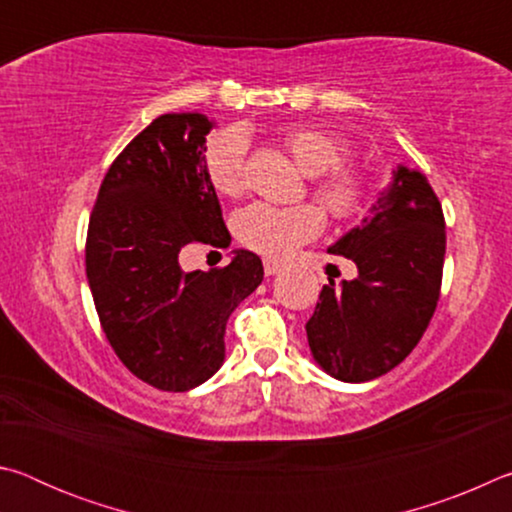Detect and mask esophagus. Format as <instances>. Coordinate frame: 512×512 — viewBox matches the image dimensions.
<instances>
[{
  "label": "esophagus",
  "instance_id": "1",
  "mask_svg": "<svg viewBox=\"0 0 512 512\" xmlns=\"http://www.w3.org/2000/svg\"><path fill=\"white\" fill-rule=\"evenodd\" d=\"M282 271V262H277V259H264V273L266 275H277Z\"/></svg>",
  "mask_w": 512,
  "mask_h": 512
}]
</instances>
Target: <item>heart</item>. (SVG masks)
Returning a JSON list of instances; mask_svg holds the SVG:
<instances>
[{
  "mask_svg": "<svg viewBox=\"0 0 512 512\" xmlns=\"http://www.w3.org/2000/svg\"><path fill=\"white\" fill-rule=\"evenodd\" d=\"M280 142L298 167L314 178L311 194L334 219L350 221L363 212L368 203V178L359 167L345 162L350 158L348 140L316 126H289L280 133ZM203 171L219 196L235 198L244 192V135L223 131L212 137L203 149ZM232 228L246 248L268 259H282L323 232L325 214L311 203L293 207L253 203L235 214Z\"/></svg>",
  "mask_w": 512,
  "mask_h": 512,
  "instance_id": "heart-1",
  "label": "heart"
}]
</instances>
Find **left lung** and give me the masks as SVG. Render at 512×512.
I'll list each match as a JSON object with an SVG mask.
<instances>
[{
  "label": "left lung",
  "instance_id": "left-lung-1",
  "mask_svg": "<svg viewBox=\"0 0 512 512\" xmlns=\"http://www.w3.org/2000/svg\"><path fill=\"white\" fill-rule=\"evenodd\" d=\"M445 216L420 171L397 167L361 225L329 248L359 277L320 291L307 341L341 381H370L409 357L436 311L445 264Z\"/></svg>",
  "mask_w": 512,
  "mask_h": 512
}]
</instances>
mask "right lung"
Listing matches in <instances>:
<instances>
[{"mask_svg": "<svg viewBox=\"0 0 512 512\" xmlns=\"http://www.w3.org/2000/svg\"><path fill=\"white\" fill-rule=\"evenodd\" d=\"M212 128L198 112L153 119L110 164L85 239V273L110 348L137 379L169 393L221 368L225 323L264 280L250 250L212 271L180 268L189 246L230 244L203 171Z\"/></svg>", "mask_w": 512, "mask_h": 512, "instance_id": "add662e5", "label": "right lung"}]
</instances>
